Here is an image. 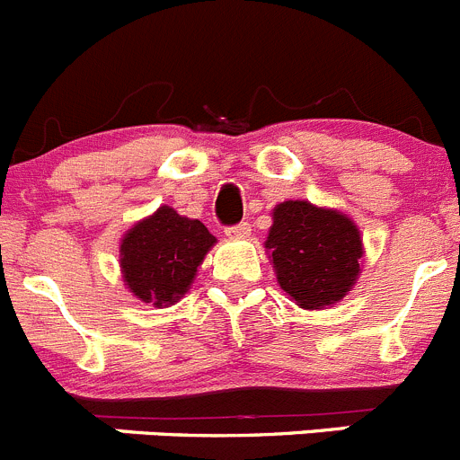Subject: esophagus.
I'll list each match as a JSON object with an SVG mask.
<instances>
[{
    "mask_svg": "<svg viewBox=\"0 0 460 460\" xmlns=\"http://www.w3.org/2000/svg\"><path fill=\"white\" fill-rule=\"evenodd\" d=\"M225 234L229 235V238H234V240L250 238V234H252V226L247 225V222H240V225H235V226H229V229H226Z\"/></svg>",
    "mask_w": 460,
    "mask_h": 460,
    "instance_id": "1",
    "label": "esophagus"
}]
</instances>
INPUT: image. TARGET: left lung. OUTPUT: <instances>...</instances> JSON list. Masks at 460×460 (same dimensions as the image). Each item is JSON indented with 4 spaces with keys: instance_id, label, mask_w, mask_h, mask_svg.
Masks as SVG:
<instances>
[{
    "instance_id": "8db88e82",
    "label": "left lung",
    "mask_w": 460,
    "mask_h": 460,
    "mask_svg": "<svg viewBox=\"0 0 460 460\" xmlns=\"http://www.w3.org/2000/svg\"><path fill=\"white\" fill-rule=\"evenodd\" d=\"M263 245L281 291L309 312L341 302L362 272L364 243L353 217L312 201L277 204Z\"/></svg>"
}]
</instances>
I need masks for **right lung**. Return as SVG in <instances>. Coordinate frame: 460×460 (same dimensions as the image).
Instances as JSON below:
<instances>
[{"label": "right lung", "mask_w": 460, "mask_h": 460, "mask_svg": "<svg viewBox=\"0 0 460 460\" xmlns=\"http://www.w3.org/2000/svg\"><path fill=\"white\" fill-rule=\"evenodd\" d=\"M217 243L204 222L160 206L123 234L119 266L128 291L153 307H172L192 287L197 270Z\"/></svg>", "instance_id": "1"}]
</instances>
